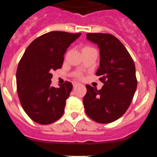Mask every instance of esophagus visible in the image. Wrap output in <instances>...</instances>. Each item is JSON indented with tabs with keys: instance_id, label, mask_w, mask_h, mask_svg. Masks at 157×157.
Masks as SVG:
<instances>
[{
	"instance_id": "34e87169",
	"label": "esophagus",
	"mask_w": 157,
	"mask_h": 157,
	"mask_svg": "<svg viewBox=\"0 0 157 157\" xmlns=\"http://www.w3.org/2000/svg\"><path fill=\"white\" fill-rule=\"evenodd\" d=\"M78 85H80V83H78V82H73V86H74V87L77 86H78Z\"/></svg>"
}]
</instances>
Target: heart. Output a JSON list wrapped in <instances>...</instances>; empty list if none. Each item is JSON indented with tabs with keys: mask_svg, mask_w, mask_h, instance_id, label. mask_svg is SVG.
Listing matches in <instances>:
<instances>
[{
	"mask_svg": "<svg viewBox=\"0 0 157 157\" xmlns=\"http://www.w3.org/2000/svg\"><path fill=\"white\" fill-rule=\"evenodd\" d=\"M90 48H90V47H84V48H82V51L87 50V49H90Z\"/></svg>",
	"mask_w": 157,
	"mask_h": 157,
	"instance_id": "obj_1",
	"label": "heart"
}]
</instances>
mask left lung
Returning <instances> with one entry per match:
<instances>
[{"mask_svg": "<svg viewBox=\"0 0 157 157\" xmlns=\"http://www.w3.org/2000/svg\"><path fill=\"white\" fill-rule=\"evenodd\" d=\"M86 38L100 49V66L96 75L101 76L104 86L99 90L86 86V113L99 123H112L120 119L131 103L138 84L135 65L127 48L115 36L89 33Z\"/></svg>", "mask_w": 157, "mask_h": 157, "instance_id": "left-lung-1", "label": "left lung"}]
</instances>
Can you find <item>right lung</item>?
<instances>
[{"mask_svg": "<svg viewBox=\"0 0 157 157\" xmlns=\"http://www.w3.org/2000/svg\"><path fill=\"white\" fill-rule=\"evenodd\" d=\"M63 31L43 34L30 43L18 65L16 86L23 110L33 121L50 124L64 112L72 84L51 86L52 71L60 68L67 48L81 35Z\"/></svg>", "mask_w": 157, "mask_h": 157, "instance_id": "right-lung-1", "label": "right lung"}]
</instances>
